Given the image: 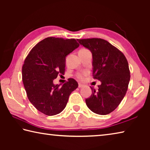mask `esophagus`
Returning a JSON list of instances; mask_svg holds the SVG:
<instances>
[{"instance_id":"esophagus-1","label":"esophagus","mask_w":150,"mask_h":150,"mask_svg":"<svg viewBox=\"0 0 150 150\" xmlns=\"http://www.w3.org/2000/svg\"><path fill=\"white\" fill-rule=\"evenodd\" d=\"M83 85H82V84H81V83H79V88H82V87H83Z\"/></svg>"}]
</instances>
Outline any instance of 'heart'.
I'll list each match as a JSON object with an SVG mask.
<instances>
[{"label":"heart","instance_id":"1","mask_svg":"<svg viewBox=\"0 0 150 150\" xmlns=\"http://www.w3.org/2000/svg\"><path fill=\"white\" fill-rule=\"evenodd\" d=\"M81 50L83 51V50H86L82 49V50ZM85 74H79V75H77V77L80 80H83V79H84V78H85Z\"/></svg>","mask_w":150,"mask_h":150}]
</instances>
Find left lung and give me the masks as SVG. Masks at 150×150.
Segmentation results:
<instances>
[{
	"instance_id": "obj_1",
	"label": "left lung",
	"mask_w": 150,
	"mask_h": 150,
	"mask_svg": "<svg viewBox=\"0 0 150 150\" xmlns=\"http://www.w3.org/2000/svg\"><path fill=\"white\" fill-rule=\"evenodd\" d=\"M92 53L93 74L100 81L98 89H92L86 105L96 114L106 115L115 110L126 95L130 75L126 57L108 42L100 38L77 40Z\"/></svg>"
}]
</instances>
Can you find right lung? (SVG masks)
I'll use <instances>...</instances> for the list:
<instances>
[{
	"label": "right lung",
	"mask_w": 150,
	"mask_h": 150,
	"mask_svg": "<svg viewBox=\"0 0 150 150\" xmlns=\"http://www.w3.org/2000/svg\"><path fill=\"white\" fill-rule=\"evenodd\" d=\"M79 46L75 39L49 37L32 48L22 67V81L30 102L47 116L60 113L70 94L78 87L73 79L62 87L54 84L59 74L64 75L65 58Z\"/></svg>",
	"instance_id": "1"
}]
</instances>
